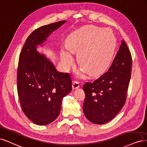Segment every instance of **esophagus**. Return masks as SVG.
<instances>
[{
    "label": "esophagus",
    "mask_w": 147,
    "mask_h": 147,
    "mask_svg": "<svg viewBox=\"0 0 147 147\" xmlns=\"http://www.w3.org/2000/svg\"><path fill=\"white\" fill-rule=\"evenodd\" d=\"M79 87V83L76 81H74L73 84H72V88L73 90L74 89H77Z\"/></svg>",
    "instance_id": "obj_1"
}]
</instances>
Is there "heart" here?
Returning <instances> with one entry per match:
<instances>
[{
	"instance_id": "b5f03b06",
	"label": "heart",
	"mask_w": 147,
	"mask_h": 147,
	"mask_svg": "<svg viewBox=\"0 0 147 147\" xmlns=\"http://www.w3.org/2000/svg\"><path fill=\"white\" fill-rule=\"evenodd\" d=\"M71 53L78 52V62L82 68L80 75L87 71L89 74H100L109 68L116 49V39L112 32L93 26L82 27L75 33L66 46ZM61 62L67 67L73 57L67 51H60Z\"/></svg>"
}]
</instances>
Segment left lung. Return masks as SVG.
<instances>
[{
	"label": "left lung",
	"mask_w": 147,
	"mask_h": 147,
	"mask_svg": "<svg viewBox=\"0 0 147 147\" xmlns=\"http://www.w3.org/2000/svg\"><path fill=\"white\" fill-rule=\"evenodd\" d=\"M131 67V54L123 41L107 71L93 82L84 85L86 98L83 111L90 121L105 124L121 111L126 101Z\"/></svg>",
	"instance_id": "8db88e82"
}]
</instances>
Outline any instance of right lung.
I'll return each instance as SVG.
<instances>
[{
    "instance_id": "add662e5",
    "label": "right lung",
    "mask_w": 147,
    "mask_h": 147,
    "mask_svg": "<svg viewBox=\"0 0 147 147\" xmlns=\"http://www.w3.org/2000/svg\"><path fill=\"white\" fill-rule=\"evenodd\" d=\"M67 22L42 26L28 36L19 59L17 89L22 110L29 120L46 125L59 115L61 101L72 90L68 73L58 72L54 63L37 48Z\"/></svg>"
}]
</instances>
